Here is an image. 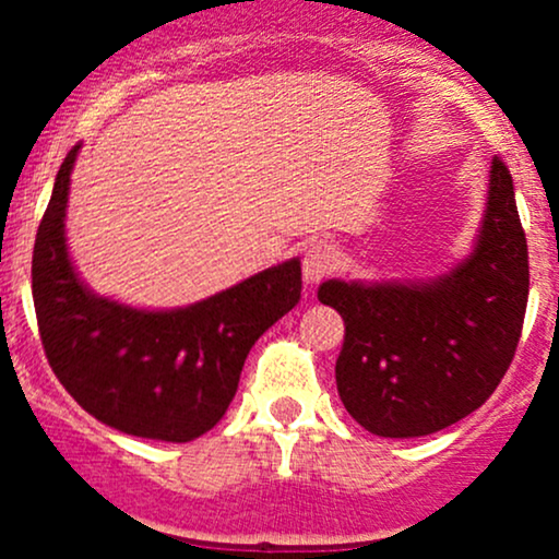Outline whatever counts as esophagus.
Here are the masks:
<instances>
[{"label": "esophagus", "instance_id": "34e87169", "mask_svg": "<svg viewBox=\"0 0 559 559\" xmlns=\"http://www.w3.org/2000/svg\"><path fill=\"white\" fill-rule=\"evenodd\" d=\"M336 267V258H333L331 243L316 241L305 249V258H301V275H305L307 284H318L320 278L331 275Z\"/></svg>", "mask_w": 559, "mask_h": 559}]
</instances>
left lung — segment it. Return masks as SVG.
Wrapping results in <instances>:
<instances>
[{
    "mask_svg": "<svg viewBox=\"0 0 559 559\" xmlns=\"http://www.w3.org/2000/svg\"><path fill=\"white\" fill-rule=\"evenodd\" d=\"M318 299L344 318L336 389L365 431L428 436L463 420L499 386L521 342L528 243L499 157L476 247L433 281L331 278Z\"/></svg>",
    "mask_w": 559,
    "mask_h": 559,
    "instance_id": "obj_1",
    "label": "left lung"
}]
</instances>
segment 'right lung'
<instances>
[{
    "instance_id": "right-lung-1",
    "label": "right lung",
    "mask_w": 559,
    "mask_h": 559,
    "mask_svg": "<svg viewBox=\"0 0 559 559\" xmlns=\"http://www.w3.org/2000/svg\"><path fill=\"white\" fill-rule=\"evenodd\" d=\"M68 152L34 243V307L44 352L75 402L128 436L183 441L226 415L249 349L299 301V260L178 310H139L99 297L75 273L66 243Z\"/></svg>"
}]
</instances>
